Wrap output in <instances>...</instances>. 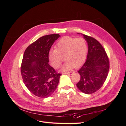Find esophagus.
I'll return each instance as SVG.
<instances>
[{
    "label": "esophagus",
    "instance_id": "esophagus-1",
    "mask_svg": "<svg viewBox=\"0 0 126 126\" xmlns=\"http://www.w3.org/2000/svg\"><path fill=\"white\" fill-rule=\"evenodd\" d=\"M74 71H70V72H63V74H67V75H72V74L74 73Z\"/></svg>",
    "mask_w": 126,
    "mask_h": 126
}]
</instances>
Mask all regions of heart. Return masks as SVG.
Returning <instances> with one entry per match:
<instances>
[{"instance_id": "1", "label": "heart", "mask_w": 126, "mask_h": 126, "mask_svg": "<svg viewBox=\"0 0 126 126\" xmlns=\"http://www.w3.org/2000/svg\"><path fill=\"white\" fill-rule=\"evenodd\" d=\"M87 52V41L83 38L65 36L58 41L56 49L49 51L48 57L52 66L58 68L63 62L64 56L67 62L62 70L65 71L81 66L86 59Z\"/></svg>"}]
</instances>
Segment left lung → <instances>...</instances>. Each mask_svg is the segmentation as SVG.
I'll use <instances>...</instances> for the list:
<instances>
[{
    "label": "left lung",
    "instance_id": "obj_1",
    "mask_svg": "<svg viewBox=\"0 0 126 126\" xmlns=\"http://www.w3.org/2000/svg\"><path fill=\"white\" fill-rule=\"evenodd\" d=\"M82 35L87 43L88 51L85 63L78 71L80 79L76 85L83 93L91 94L104 83L108 74L109 61L105 49L96 39Z\"/></svg>",
    "mask_w": 126,
    "mask_h": 126
}]
</instances>
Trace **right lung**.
<instances>
[{
  "label": "right lung",
  "instance_id": "add662e5",
  "mask_svg": "<svg viewBox=\"0 0 126 126\" xmlns=\"http://www.w3.org/2000/svg\"><path fill=\"white\" fill-rule=\"evenodd\" d=\"M60 36L57 33L41 37L25 51L21 66V76L26 87L37 97H49L58 85L62 75L57 73L49 65L48 54Z\"/></svg>",
  "mask_w": 126,
  "mask_h": 126
}]
</instances>
